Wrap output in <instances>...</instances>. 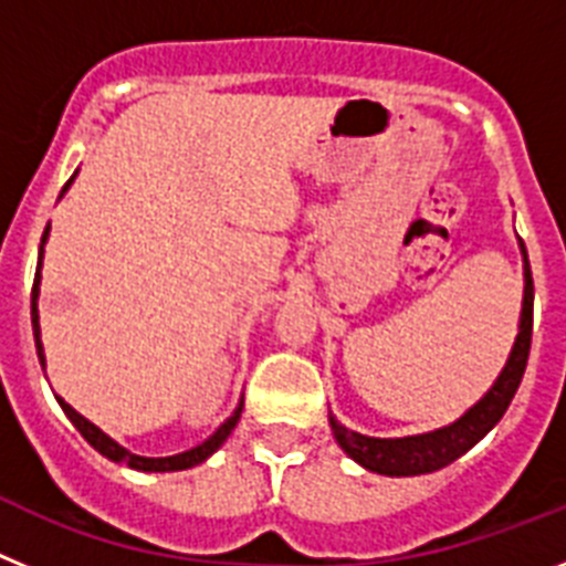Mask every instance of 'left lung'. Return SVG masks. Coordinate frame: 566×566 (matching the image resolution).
Listing matches in <instances>:
<instances>
[{"instance_id":"1","label":"left lung","mask_w":566,"mask_h":566,"mask_svg":"<svg viewBox=\"0 0 566 566\" xmlns=\"http://www.w3.org/2000/svg\"><path fill=\"white\" fill-rule=\"evenodd\" d=\"M524 254V300H522V319H518L516 343L510 348V357L504 363L502 374L496 377L493 388L479 399L473 408L462 413L457 422L437 428V431L417 433V437L402 439H377L365 433L348 431L345 424L328 417L334 439L339 442L354 462L363 464L365 470L382 473V476H419V473H433L444 464L457 462L459 457L473 448L484 433L504 417L510 399L516 397L518 382L524 377L530 357V339H533V274H530L527 249L522 243Z\"/></svg>"}]
</instances>
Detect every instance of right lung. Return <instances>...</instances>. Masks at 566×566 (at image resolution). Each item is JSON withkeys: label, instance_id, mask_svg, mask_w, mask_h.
I'll return each mask as SVG.
<instances>
[{"label": "right lung", "instance_id": "obj_1", "mask_svg": "<svg viewBox=\"0 0 566 566\" xmlns=\"http://www.w3.org/2000/svg\"><path fill=\"white\" fill-rule=\"evenodd\" d=\"M73 178H76V172H73ZM73 178H70L67 184H64L62 195L67 192V187L73 184ZM48 234H50V223L44 227V234H42V247H39V266H36V280H33V294H30V319H33V337H36V354H39V363L44 365V348H42V328H39V283H42V254H44V243H48ZM56 402L62 405V411L67 413V419L73 424H76V431L82 433L84 439H87L93 448H96L102 457L113 459V462H122L127 464V468L133 470H147V473H167V470H187V468H195V464L207 462L209 457H212L218 448H221L223 442L229 439V433L234 431V424H238L240 419V411H243V402L234 408L232 417L227 419V422L218 428V431L212 433V437L207 439V442H201L198 448H192V451H184V453H175V457H161V459H153V457H138V453H129L127 448H122V444L115 442V439H109L107 433L102 431V428H96V424L90 422V419H84L82 413L73 408V405L64 402L62 397H56Z\"/></svg>", "mask_w": 566, "mask_h": 566}]
</instances>
